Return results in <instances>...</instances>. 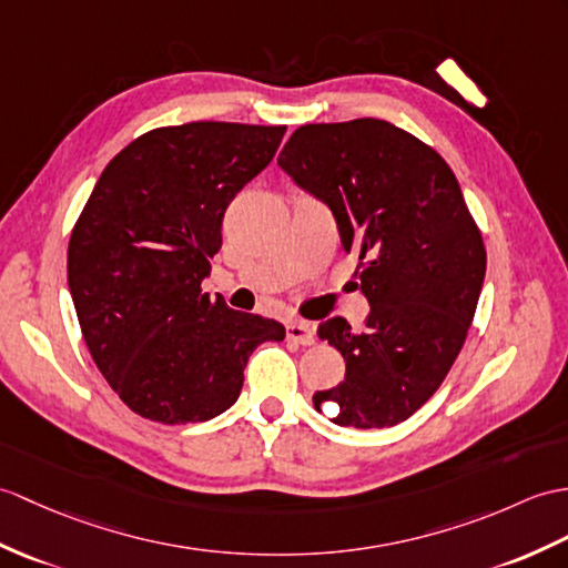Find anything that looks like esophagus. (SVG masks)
Here are the masks:
<instances>
[{
	"label": "esophagus",
	"instance_id": "1",
	"mask_svg": "<svg viewBox=\"0 0 568 568\" xmlns=\"http://www.w3.org/2000/svg\"><path fill=\"white\" fill-rule=\"evenodd\" d=\"M285 332H287V341H295L300 346H312L316 341V328L310 322H302V320L287 322Z\"/></svg>",
	"mask_w": 568,
	"mask_h": 568
}]
</instances>
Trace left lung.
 Returning a JSON list of instances; mask_svg holds the SVG:
<instances>
[{
    "label": "left lung",
    "mask_w": 568,
    "mask_h": 568,
    "mask_svg": "<svg viewBox=\"0 0 568 568\" xmlns=\"http://www.w3.org/2000/svg\"><path fill=\"white\" fill-rule=\"evenodd\" d=\"M324 201L371 302L365 326H320L346 377L316 392L338 426H397L443 385L465 346L486 273L481 232L463 189L430 144L377 118L300 125L278 156Z\"/></svg>",
    "instance_id": "left-lung-1"
}]
</instances>
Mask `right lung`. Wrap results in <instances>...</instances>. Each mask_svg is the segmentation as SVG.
Returning a JSON list of instances; mask_svg holds the SVG:
<instances>
[{"label": "right lung", "mask_w": 568, "mask_h": 568, "mask_svg": "<svg viewBox=\"0 0 568 568\" xmlns=\"http://www.w3.org/2000/svg\"><path fill=\"white\" fill-rule=\"evenodd\" d=\"M285 125L154 128L103 169L74 222L68 283L87 348L142 418L179 426L236 402L248 355L285 326L203 293L222 217Z\"/></svg>", "instance_id": "obj_1"}]
</instances>
